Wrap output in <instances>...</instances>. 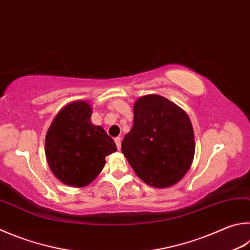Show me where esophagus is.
I'll return each mask as SVG.
<instances>
[{
	"mask_svg": "<svg viewBox=\"0 0 250 250\" xmlns=\"http://www.w3.org/2000/svg\"><path fill=\"white\" fill-rule=\"evenodd\" d=\"M115 143L117 145V148L120 149L121 148V139L120 138H115Z\"/></svg>",
	"mask_w": 250,
	"mask_h": 250,
	"instance_id": "1",
	"label": "esophagus"
}]
</instances>
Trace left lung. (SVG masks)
I'll use <instances>...</instances> for the list:
<instances>
[{
    "instance_id": "1",
    "label": "left lung",
    "mask_w": 250,
    "mask_h": 250,
    "mask_svg": "<svg viewBox=\"0 0 250 250\" xmlns=\"http://www.w3.org/2000/svg\"><path fill=\"white\" fill-rule=\"evenodd\" d=\"M133 125L121 151L141 180L167 188L183 178L192 164L191 121L180 107L160 95L140 97L133 107Z\"/></svg>"
}]
</instances>
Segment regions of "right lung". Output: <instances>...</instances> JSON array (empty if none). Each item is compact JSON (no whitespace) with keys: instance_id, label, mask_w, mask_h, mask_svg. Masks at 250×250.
<instances>
[{"instance_id":"right-lung-1","label":"right lung","mask_w":250,"mask_h":250,"mask_svg":"<svg viewBox=\"0 0 250 250\" xmlns=\"http://www.w3.org/2000/svg\"><path fill=\"white\" fill-rule=\"evenodd\" d=\"M90 116L88 103H71L56 116L46 135L44 152L50 169L72 187L92 183L105 166V157L117 151L113 140L102 126L90 122Z\"/></svg>"}]
</instances>
